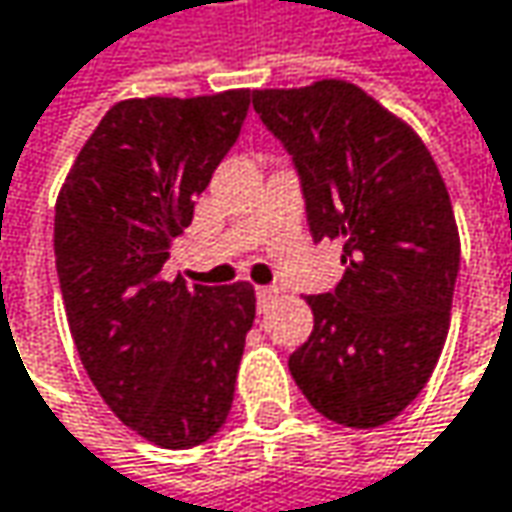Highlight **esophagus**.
Returning <instances> with one entry per match:
<instances>
[{"instance_id":"34e87169","label":"esophagus","mask_w":512,"mask_h":512,"mask_svg":"<svg viewBox=\"0 0 512 512\" xmlns=\"http://www.w3.org/2000/svg\"><path fill=\"white\" fill-rule=\"evenodd\" d=\"M276 288H256V300H259V311H265L274 303Z\"/></svg>"}]
</instances>
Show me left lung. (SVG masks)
<instances>
[{
  "label": "left lung",
  "instance_id": "left-lung-1",
  "mask_svg": "<svg viewBox=\"0 0 512 512\" xmlns=\"http://www.w3.org/2000/svg\"><path fill=\"white\" fill-rule=\"evenodd\" d=\"M253 107L294 160L311 238L344 244V279L306 297L314 329L288 370L326 420L384 425L449 335L460 238L446 183L420 136L355 84L256 90Z\"/></svg>",
  "mask_w": 512,
  "mask_h": 512
}]
</instances>
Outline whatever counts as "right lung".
<instances>
[{
	"instance_id": "1",
	"label": "right lung",
	"mask_w": 512,
	"mask_h": 512,
	"mask_svg": "<svg viewBox=\"0 0 512 512\" xmlns=\"http://www.w3.org/2000/svg\"><path fill=\"white\" fill-rule=\"evenodd\" d=\"M247 107L250 90L119 101L57 195V279L81 364L110 411L163 449L201 446L227 422L256 317L250 282L160 274Z\"/></svg>"
}]
</instances>
